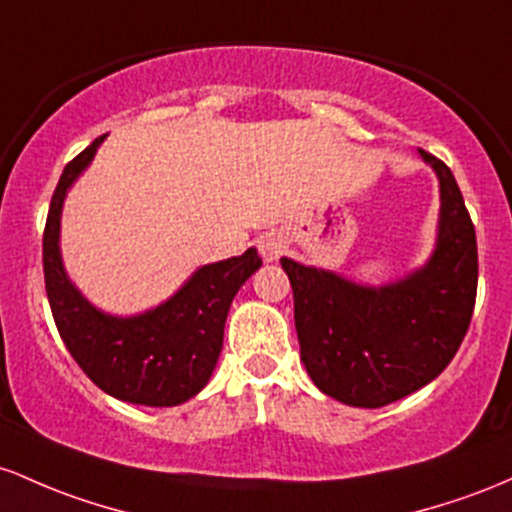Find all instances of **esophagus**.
<instances>
[{"mask_svg": "<svg viewBox=\"0 0 512 512\" xmlns=\"http://www.w3.org/2000/svg\"><path fill=\"white\" fill-rule=\"evenodd\" d=\"M283 241L278 237H273V234H266V237H261L258 241V251H261L263 261H278L280 254H283Z\"/></svg>", "mask_w": 512, "mask_h": 512, "instance_id": "1", "label": "esophagus"}]
</instances>
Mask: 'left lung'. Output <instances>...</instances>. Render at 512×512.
Instances as JSON below:
<instances>
[{
    "mask_svg": "<svg viewBox=\"0 0 512 512\" xmlns=\"http://www.w3.org/2000/svg\"><path fill=\"white\" fill-rule=\"evenodd\" d=\"M440 181L430 261L392 285L367 287L280 258L295 297V329L309 377L341 404L380 409L426 387L467 336L479 256L474 222L450 166L418 149Z\"/></svg>",
    "mask_w": 512,
    "mask_h": 512,
    "instance_id": "left-lung-1",
    "label": "left lung"
}]
</instances>
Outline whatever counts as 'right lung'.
<instances>
[{"mask_svg":"<svg viewBox=\"0 0 512 512\" xmlns=\"http://www.w3.org/2000/svg\"><path fill=\"white\" fill-rule=\"evenodd\" d=\"M103 137L65 166L50 200L43 234L48 302L67 350L96 387L130 404L179 406L208 384L220 358L229 304L261 268V256L249 249L198 268L174 297L137 317L99 312L62 266L60 212L67 188L94 159Z\"/></svg>","mask_w":512,"mask_h":512,"instance_id":"right-lung-1","label":"right lung"}]
</instances>
